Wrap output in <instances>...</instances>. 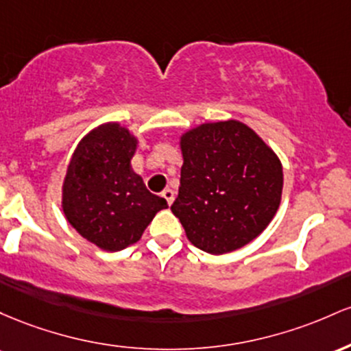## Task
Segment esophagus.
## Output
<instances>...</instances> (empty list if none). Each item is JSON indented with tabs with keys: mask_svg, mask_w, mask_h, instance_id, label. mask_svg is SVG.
I'll use <instances>...</instances> for the list:
<instances>
[{
	"mask_svg": "<svg viewBox=\"0 0 351 351\" xmlns=\"http://www.w3.org/2000/svg\"><path fill=\"white\" fill-rule=\"evenodd\" d=\"M164 197L165 200H167V204L171 206L172 202H174V191H171V189H165V191H162V194H160Z\"/></svg>",
	"mask_w": 351,
	"mask_h": 351,
	"instance_id": "obj_1",
	"label": "esophagus"
}]
</instances>
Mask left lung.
<instances>
[{
	"label": "left lung",
	"mask_w": 351,
	"mask_h": 351,
	"mask_svg": "<svg viewBox=\"0 0 351 351\" xmlns=\"http://www.w3.org/2000/svg\"><path fill=\"white\" fill-rule=\"evenodd\" d=\"M180 187L172 214L189 242L212 255L245 247L269 227L282 202L283 171L274 149L237 119L182 132Z\"/></svg>",
	"instance_id": "8db88e82"
}]
</instances>
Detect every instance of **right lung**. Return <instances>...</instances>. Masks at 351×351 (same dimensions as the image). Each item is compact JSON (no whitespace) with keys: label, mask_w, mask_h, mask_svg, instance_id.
I'll use <instances>...</instances> for the list:
<instances>
[{"label":"right lung","mask_w":351,"mask_h":351,"mask_svg":"<svg viewBox=\"0 0 351 351\" xmlns=\"http://www.w3.org/2000/svg\"><path fill=\"white\" fill-rule=\"evenodd\" d=\"M139 136L117 121L89 131L74 149L61 187V208L77 234L101 250L119 252L143 237L167 208L145 189L131 159Z\"/></svg>","instance_id":"1"}]
</instances>
